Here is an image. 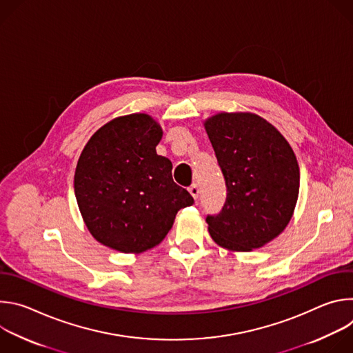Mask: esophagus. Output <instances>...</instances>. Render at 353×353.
<instances>
[{
  "label": "esophagus",
  "mask_w": 353,
  "mask_h": 353,
  "mask_svg": "<svg viewBox=\"0 0 353 353\" xmlns=\"http://www.w3.org/2000/svg\"><path fill=\"white\" fill-rule=\"evenodd\" d=\"M188 191H190V194L192 195V198H194V199H196V198H198V195H199V187H198V184H192V185H190V187H188Z\"/></svg>",
  "instance_id": "obj_1"
}]
</instances>
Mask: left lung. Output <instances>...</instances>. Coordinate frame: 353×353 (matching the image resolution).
<instances>
[{
  "mask_svg": "<svg viewBox=\"0 0 353 353\" xmlns=\"http://www.w3.org/2000/svg\"><path fill=\"white\" fill-rule=\"evenodd\" d=\"M204 125L228 188L222 211L207 216L210 234L232 251L260 248L293 215L300 185L293 149L253 113H218Z\"/></svg>",
  "mask_w": 353,
  "mask_h": 353,
  "instance_id": "1",
  "label": "left lung"
}]
</instances>
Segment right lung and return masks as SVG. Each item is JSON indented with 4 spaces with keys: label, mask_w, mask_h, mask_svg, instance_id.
<instances>
[{
    "label": "right lung",
    "mask_w": 353,
    "mask_h": 353,
    "mask_svg": "<svg viewBox=\"0 0 353 353\" xmlns=\"http://www.w3.org/2000/svg\"><path fill=\"white\" fill-rule=\"evenodd\" d=\"M161 125L148 114L117 117L99 128L78 159L74 190L83 222L103 245L142 253L159 244L176 214L194 204L157 154Z\"/></svg>",
    "instance_id": "obj_1"
}]
</instances>
